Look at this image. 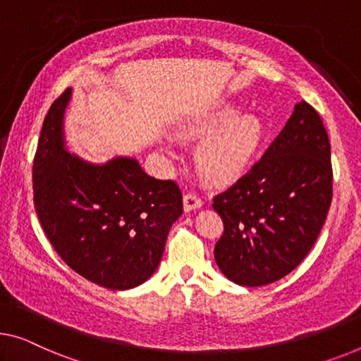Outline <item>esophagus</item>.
Wrapping results in <instances>:
<instances>
[{
	"instance_id": "obj_1",
	"label": "esophagus",
	"mask_w": 361,
	"mask_h": 361,
	"mask_svg": "<svg viewBox=\"0 0 361 361\" xmlns=\"http://www.w3.org/2000/svg\"><path fill=\"white\" fill-rule=\"evenodd\" d=\"M202 204H204L202 199L196 195H192V192L183 197V207H185V212L197 211V209L202 207Z\"/></svg>"
}]
</instances>
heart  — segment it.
Listing matches in <instances>:
<instances>
[{"label":"heart","mask_w":361,"mask_h":361,"mask_svg":"<svg viewBox=\"0 0 361 361\" xmlns=\"http://www.w3.org/2000/svg\"><path fill=\"white\" fill-rule=\"evenodd\" d=\"M180 136L188 141H202L196 164L202 178L212 185H228L250 169L259 149L264 126L252 113H241L232 105L201 113L180 126ZM169 157L173 149L165 146Z\"/></svg>","instance_id":"1"}]
</instances>
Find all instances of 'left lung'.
<instances>
[{
  "instance_id": "left-lung-1",
  "label": "left lung",
  "mask_w": 361,
  "mask_h": 361,
  "mask_svg": "<svg viewBox=\"0 0 361 361\" xmlns=\"http://www.w3.org/2000/svg\"><path fill=\"white\" fill-rule=\"evenodd\" d=\"M331 201L329 137L318 111L298 102L259 162L214 197L224 220L219 269L243 287L285 277L313 248Z\"/></svg>"
}]
</instances>
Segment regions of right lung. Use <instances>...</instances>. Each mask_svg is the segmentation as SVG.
Instances as JSON below:
<instances>
[{
	"label": "right lung",
	"instance_id": "obj_1",
	"mask_svg": "<svg viewBox=\"0 0 361 361\" xmlns=\"http://www.w3.org/2000/svg\"><path fill=\"white\" fill-rule=\"evenodd\" d=\"M71 89L43 120L32 178L43 232L66 264L110 290L152 277L169 232L183 212L180 188L155 180L134 157L92 164L68 152L64 111Z\"/></svg>",
	"mask_w": 361,
	"mask_h": 361
}]
</instances>
